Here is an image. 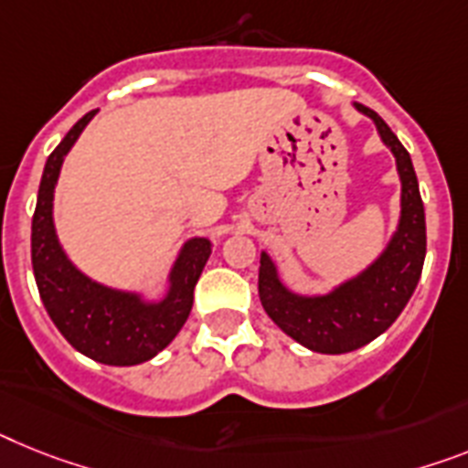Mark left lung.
Instances as JSON below:
<instances>
[{"mask_svg":"<svg viewBox=\"0 0 468 468\" xmlns=\"http://www.w3.org/2000/svg\"><path fill=\"white\" fill-rule=\"evenodd\" d=\"M355 109L374 121L380 140L395 154L402 183L398 230L374 264L328 294L307 297L285 288L266 252H261L259 266V300L271 321L292 340L321 355L352 352L386 333L414 294L426 259V214L410 152L374 109L364 104H355Z\"/></svg>","mask_w":468,"mask_h":468,"instance_id":"obj_1","label":"left lung"}]
</instances>
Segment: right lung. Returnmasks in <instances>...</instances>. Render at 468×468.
Segmentation results:
<instances>
[{"label":"right lung","mask_w":468,"mask_h":468,"mask_svg":"<svg viewBox=\"0 0 468 468\" xmlns=\"http://www.w3.org/2000/svg\"><path fill=\"white\" fill-rule=\"evenodd\" d=\"M94 113H85L66 133L45 164L30 235L35 282L49 319L80 355L109 367H135L159 355L187 321L211 242L192 238L183 245L168 273L166 297L159 302H144L137 292L107 288L70 264L54 230V187L64 156Z\"/></svg>","instance_id":"obj_1"}]
</instances>
